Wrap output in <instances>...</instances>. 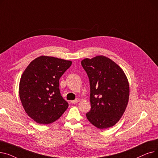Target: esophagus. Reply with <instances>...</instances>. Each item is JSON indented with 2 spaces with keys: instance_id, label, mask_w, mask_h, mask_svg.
I'll list each match as a JSON object with an SVG mask.
<instances>
[{
  "instance_id": "obj_1",
  "label": "esophagus",
  "mask_w": 158,
  "mask_h": 158,
  "mask_svg": "<svg viewBox=\"0 0 158 158\" xmlns=\"http://www.w3.org/2000/svg\"><path fill=\"white\" fill-rule=\"evenodd\" d=\"M79 101V99L77 98V99H76V100L72 101H71V102H72V104H76V103H77Z\"/></svg>"
}]
</instances>
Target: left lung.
Here are the masks:
<instances>
[{
  "instance_id": "8db88e82",
  "label": "left lung",
  "mask_w": 158,
  "mask_h": 158,
  "mask_svg": "<svg viewBox=\"0 0 158 158\" xmlns=\"http://www.w3.org/2000/svg\"><path fill=\"white\" fill-rule=\"evenodd\" d=\"M90 85L91 110L87 119L96 127L104 129L117 123L127 107L129 85L125 73L110 58L97 56L81 61Z\"/></svg>"
}]
</instances>
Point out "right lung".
I'll list each match as a JSON object with an SVG mask.
<instances>
[{"mask_svg": "<svg viewBox=\"0 0 158 158\" xmlns=\"http://www.w3.org/2000/svg\"><path fill=\"white\" fill-rule=\"evenodd\" d=\"M72 62L41 56L32 61L23 72L19 96L25 111L39 124L55 122L66 110L69 104L60 91V79Z\"/></svg>", "mask_w": 158, "mask_h": 158, "instance_id": "obj_1", "label": "right lung"}]
</instances>
